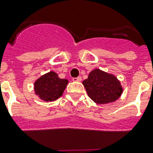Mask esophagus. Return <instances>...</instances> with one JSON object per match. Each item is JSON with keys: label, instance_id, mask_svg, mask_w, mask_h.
Masks as SVG:
<instances>
[{"label": "esophagus", "instance_id": "1", "mask_svg": "<svg viewBox=\"0 0 153 153\" xmlns=\"http://www.w3.org/2000/svg\"><path fill=\"white\" fill-rule=\"evenodd\" d=\"M73 82H81L82 81V78L81 77H77V78H73Z\"/></svg>", "mask_w": 153, "mask_h": 153}]
</instances>
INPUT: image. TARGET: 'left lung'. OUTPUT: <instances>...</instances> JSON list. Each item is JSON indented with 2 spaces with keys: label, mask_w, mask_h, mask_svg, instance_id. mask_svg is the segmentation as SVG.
Wrapping results in <instances>:
<instances>
[{
  "label": "left lung",
  "mask_w": 153,
  "mask_h": 153,
  "mask_svg": "<svg viewBox=\"0 0 153 153\" xmlns=\"http://www.w3.org/2000/svg\"><path fill=\"white\" fill-rule=\"evenodd\" d=\"M82 84L88 96L97 104L114 102L123 93V88L117 78L100 69L92 71Z\"/></svg>",
  "instance_id": "8db88e82"
}]
</instances>
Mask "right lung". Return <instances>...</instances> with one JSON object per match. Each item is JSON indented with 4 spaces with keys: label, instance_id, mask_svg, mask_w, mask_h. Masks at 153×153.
<instances>
[{
    "label": "right lung",
    "instance_id": "add662e5",
    "mask_svg": "<svg viewBox=\"0 0 153 153\" xmlns=\"http://www.w3.org/2000/svg\"><path fill=\"white\" fill-rule=\"evenodd\" d=\"M68 84L67 79H59L56 73L50 71L37 79L33 88L40 99L45 101H53L63 95Z\"/></svg>",
    "mask_w": 153,
    "mask_h": 153
}]
</instances>
